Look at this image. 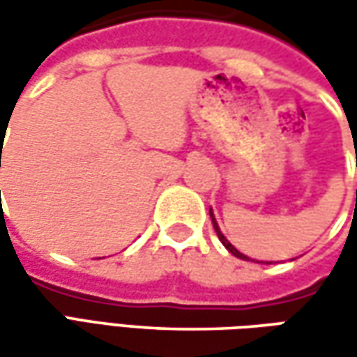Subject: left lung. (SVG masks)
<instances>
[{
    "label": "left lung",
    "mask_w": 357,
    "mask_h": 357,
    "mask_svg": "<svg viewBox=\"0 0 357 357\" xmlns=\"http://www.w3.org/2000/svg\"><path fill=\"white\" fill-rule=\"evenodd\" d=\"M356 199H357V190H356ZM356 202H357V200H356ZM211 218H213V227H214V230H216V236H218V240H220V242H222V244L227 246L228 252L234 254V256H238V258H242V260H254V258H250L248 254H244L242 250H238V248H236V246H234V244H232V242H230V240L225 236V232H222V230H220V227H218V220H216V216H214L213 208H211ZM258 262H262V260H258ZM266 264H270L268 260H266Z\"/></svg>",
    "instance_id": "8db88e82"
}]
</instances>
